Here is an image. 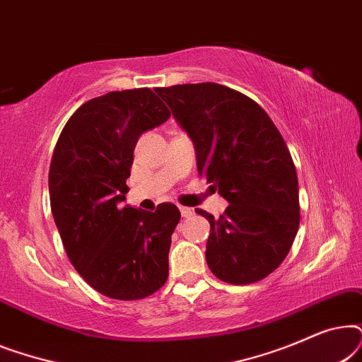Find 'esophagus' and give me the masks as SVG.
Masks as SVG:
<instances>
[{"label":"esophagus","mask_w":362,"mask_h":362,"mask_svg":"<svg viewBox=\"0 0 362 362\" xmlns=\"http://www.w3.org/2000/svg\"><path fill=\"white\" fill-rule=\"evenodd\" d=\"M180 212L182 217H191L192 214H194V211H192L191 207H185V206H180Z\"/></svg>","instance_id":"34e87169"}]
</instances>
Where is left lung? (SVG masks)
<instances>
[{
	"instance_id": "8db88e82",
	"label": "left lung",
	"mask_w": 362,
	"mask_h": 362,
	"mask_svg": "<svg viewBox=\"0 0 362 362\" xmlns=\"http://www.w3.org/2000/svg\"><path fill=\"white\" fill-rule=\"evenodd\" d=\"M194 143L197 171L229 201L211 224L206 260L232 285L254 284L285 260L300 226L298 180L286 143L259 103L214 82L156 88Z\"/></svg>"
}]
</instances>
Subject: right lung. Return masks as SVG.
Instances as JSON below:
<instances>
[{"label":"right lung","mask_w":362,"mask_h":362,"mask_svg":"<svg viewBox=\"0 0 362 362\" xmlns=\"http://www.w3.org/2000/svg\"><path fill=\"white\" fill-rule=\"evenodd\" d=\"M170 115L150 88L108 92L74 112L54 148L49 197L64 249L82 279L110 298H146L168 279L180 209L120 202L138 138Z\"/></svg>","instance_id":"add662e5"}]
</instances>
